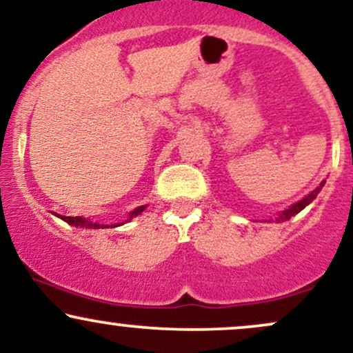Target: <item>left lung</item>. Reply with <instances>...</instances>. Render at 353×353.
<instances>
[{
    "mask_svg": "<svg viewBox=\"0 0 353 353\" xmlns=\"http://www.w3.org/2000/svg\"><path fill=\"white\" fill-rule=\"evenodd\" d=\"M323 184H325V181H322L320 182V185L315 190H312V192L309 194V196H305L303 197L302 201H299V202H295L294 205H290L289 209H285V210H282L281 214H279V217H275V222H283V221H289L290 217H294L295 214H299L301 212L302 209H305L307 205L310 204L312 201L315 199V197H317V194L320 192V190H322V188H323ZM269 222H270V219H269ZM274 222V221H272Z\"/></svg>",
    "mask_w": 353,
    "mask_h": 353,
    "instance_id": "1",
    "label": "left lung"
}]
</instances>
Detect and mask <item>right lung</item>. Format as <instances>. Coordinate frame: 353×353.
Masks as SVG:
<instances>
[{
    "instance_id": "obj_1",
    "label": "right lung",
    "mask_w": 353,
    "mask_h": 353,
    "mask_svg": "<svg viewBox=\"0 0 353 353\" xmlns=\"http://www.w3.org/2000/svg\"><path fill=\"white\" fill-rule=\"evenodd\" d=\"M144 209H145V205H141V208H137V209L132 210V212L129 214V219H128V221H131L132 217L139 216V214L143 212ZM54 216H58V214H54ZM58 217L63 219V221H64V222H68V224H70V225H74V228H83V229H106V228H109V225L94 224V222H91V221H89V219H84V217H79V216H78V217L58 216ZM117 225H121V224H112L111 228H117Z\"/></svg>"
}]
</instances>
